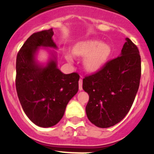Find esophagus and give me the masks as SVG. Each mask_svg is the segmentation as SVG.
Instances as JSON below:
<instances>
[{
    "label": "esophagus",
    "mask_w": 154,
    "mask_h": 154,
    "mask_svg": "<svg viewBox=\"0 0 154 154\" xmlns=\"http://www.w3.org/2000/svg\"><path fill=\"white\" fill-rule=\"evenodd\" d=\"M79 90H82V79H80L79 81Z\"/></svg>",
    "instance_id": "34e87169"
}]
</instances>
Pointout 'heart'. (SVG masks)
Here are the masks:
<instances>
[{"label": "heart", "mask_w": 154, "mask_h": 154, "mask_svg": "<svg viewBox=\"0 0 154 154\" xmlns=\"http://www.w3.org/2000/svg\"><path fill=\"white\" fill-rule=\"evenodd\" d=\"M76 55L86 56L83 64L89 72H96L104 65L110 53V48L104 42L97 40H88L78 43L73 48ZM68 59H70L68 57Z\"/></svg>", "instance_id": "heart-1"}]
</instances>
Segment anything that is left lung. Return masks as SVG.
Wrapping results in <instances>:
<instances>
[{"instance_id": "8db88e82", "label": "left lung", "mask_w": 154, "mask_h": 154, "mask_svg": "<svg viewBox=\"0 0 154 154\" xmlns=\"http://www.w3.org/2000/svg\"><path fill=\"white\" fill-rule=\"evenodd\" d=\"M140 76V51L126 38L119 56L83 79L82 89L89 96L85 111L91 123L100 128L119 123L133 105Z\"/></svg>"}]
</instances>
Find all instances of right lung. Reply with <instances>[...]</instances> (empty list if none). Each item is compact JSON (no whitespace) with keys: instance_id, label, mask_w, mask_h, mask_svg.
I'll use <instances>...</instances> for the list:
<instances>
[{"instance_id":"add662e5","label":"right lung","mask_w":154,"mask_h":154,"mask_svg":"<svg viewBox=\"0 0 154 154\" xmlns=\"http://www.w3.org/2000/svg\"><path fill=\"white\" fill-rule=\"evenodd\" d=\"M52 28L34 33L19 50L16 59V90L24 112L41 127H51L61 120L68 103L79 90V75L64 74L57 68L56 57L46 66L38 64L39 47L57 48Z\"/></svg>"}]
</instances>
